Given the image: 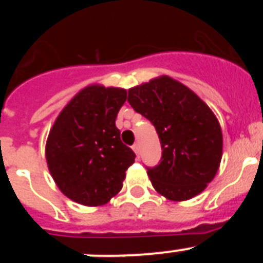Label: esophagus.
I'll use <instances>...</instances> for the list:
<instances>
[{"mask_svg": "<svg viewBox=\"0 0 263 263\" xmlns=\"http://www.w3.org/2000/svg\"><path fill=\"white\" fill-rule=\"evenodd\" d=\"M133 150H134V153H136V154H137V157H138V155H139V150H141V146H139L138 142L134 143V145H133Z\"/></svg>", "mask_w": 263, "mask_h": 263, "instance_id": "1", "label": "esophagus"}]
</instances>
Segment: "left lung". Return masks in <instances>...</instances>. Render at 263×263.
<instances>
[{
  "label": "left lung",
  "instance_id": "left-lung-1",
  "mask_svg": "<svg viewBox=\"0 0 263 263\" xmlns=\"http://www.w3.org/2000/svg\"><path fill=\"white\" fill-rule=\"evenodd\" d=\"M127 103L154 125L159 137V163L147 167L153 187L174 201L204 191L222 155L221 129L208 105L168 76L129 89Z\"/></svg>",
  "mask_w": 263,
  "mask_h": 263
}]
</instances>
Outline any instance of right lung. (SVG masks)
Instances as JSON below:
<instances>
[{"label": "right lung", "instance_id": "right-lung-1", "mask_svg": "<svg viewBox=\"0 0 263 263\" xmlns=\"http://www.w3.org/2000/svg\"><path fill=\"white\" fill-rule=\"evenodd\" d=\"M126 90L90 85L57 118L46 145L48 170L60 191L88 206L108 203L122 188L136 154L121 141L116 118Z\"/></svg>", "mask_w": 263, "mask_h": 263}]
</instances>
